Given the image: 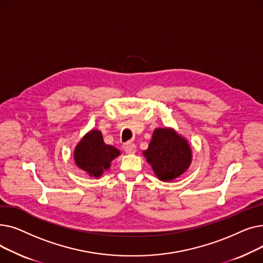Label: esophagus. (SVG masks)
Here are the masks:
<instances>
[{"mask_svg": "<svg viewBox=\"0 0 263 263\" xmlns=\"http://www.w3.org/2000/svg\"><path fill=\"white\" fill-rule=\"evenodd\" d=\"M123 150L127 154H134L136 151V145L132 142H128L123 145Z\"/></svg>", "mask_w": 263, "mask_h": 263, "instance_id": "obj_1", "label": "esophagus"}]
</instances>
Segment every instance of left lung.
<instances>
[{
	"label": "left lung",
	"instance_id": "1",
	"mask_svg": "<svg viewBox=\"0 0 263 263\" xmlns=\"http://www.w3.org/2000/svg\"><path fill=\"white\" fill-rule=\"evenodd\" d=\"M144 155L163 181H171L183 174L192 158L187 142L172 129H157Z\"/></svg>",
	"mask_w": 263,
	"mask_h": 263
}]
</instances>
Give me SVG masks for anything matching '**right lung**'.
<instances>
[{
    "label": "right lung",
    "mask_w": 263,
    "mask_h": 263,
    "mask_svg": "<svg viewBox=\"0 0 263 263\" xmlns=\"http://www.w3.org/2000/svg\"><path fill=\"white\" fill-rule=\"evenodd\" d=\"M119 155V150L103 142L100 131L92 130L83 137L76 147L74 161L81 170L90 176L99 177Z\"/></svg>",
    "instance_id": "1"
}]
</instances>
